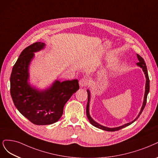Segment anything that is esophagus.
Masks as SVG:
<instances>
[{
	"label": "esophagus",
	"mask_w": 158,
	"mask_h": 158,
	"mask_svg": "<svg viewBox=\"0 0 158 158\" xmlns=\"http://www.w3.org/2000/svg\"><path fill=\"white\" fill-rule=\"evenodd\" d=\"M88 79L87 78H81L80 81H79V84L81 88H83L84 86H86L88 84Z\"/></svg>",
	"instance_id": "obj_1"
}]
</instances>
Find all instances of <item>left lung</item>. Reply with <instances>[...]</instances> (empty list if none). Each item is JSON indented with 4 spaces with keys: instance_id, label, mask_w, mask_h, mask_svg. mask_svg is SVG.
<instances>
[{
    "instance_id": "1",
    "label": "left lung",
    "mask_w": 158,
    "mask_h": 158,
    "mask_svg": "<svg viewBox=\"0 0 158 158\" xmlns=\"http://www.w3.org/2000/svg\"><path fill=\"white\" fill-rule=\"evenodd\" d=\"M137 58L139 59V63H137V66H139V67L142 68L143 72L145 74V77H146V85H145V92H144V101H143V105H142V107H141V109H140V111L139 112V114H138V116H137V118H136L134 120H133L132 122H129V123H126L123 125V126H119V127H113V128H110V127H105V126H102V125L98 123L97 122H96L94 119L92 118L90 116L89 114V102H90V91L89 89L87 90V91H88V104H87V106H86V114H87V117H88V119L89 122L91 123V125H93L94 126L99 128V129H101L102 130H105V131H118V130L121 129L122 128H124L128 126H129V125H131V123H133L134 122H135L137 119L139 118V116L140 115V114L143 112L144 108L146 106V99H147V95L149 93V91H150V80H149V77H148V70H147V68H146V63L144 61V59L142 57H140L139 54H137Z\"/></svg>"
}]
</instances>
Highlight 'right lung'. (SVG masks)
<instances>
[{"label":"right lung","instance_id":"add662e5","mask_svg":"<svg viewBox=\"0 0 158 158\" xmlns=\"http://www.w3.org/2000/svg\"><path fill=\"white\" fill-rule=\"evenodd\" d=\"M45 44L35 42L21 53L10 76V94L19 112L35 125H50L61 117L63 108L79 89L78 80H56L46 89H38L29 82V67L35 53L43 50Z\"/></svg>","mask_w":158,"mask_h":158}]
</instances>
